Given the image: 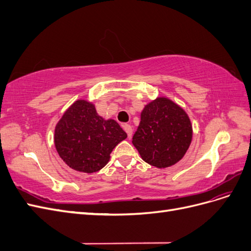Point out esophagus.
Masks as SVG:
<instances>
[{
	"mask_svg": "<svg viewBox=\"0 0 251 251\" xmlns=\"http://www.w3.org/2000/svg\"><path fill=\"white\" fill-rule=\"evenodd\" d=\"M124 130L126 132L128 138H131L132 135H133V128H132V126L130 125H124Z\"/></svg>",
	"mask_w": 251,
	"mask_h": 251,
	"instance_id": "34e87169",
	"label": "esophagus"
}]
</instances>
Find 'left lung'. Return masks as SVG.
<instances>
[{
    "label": "left lung",
    "mask_w": 251,
    "mask_h": 251,
    "mask_svg": "<svg viewBox=\"0 0 251 251\" xmlns=\"http://www.w3.org/2000/svg\"><path fill=\"white\" fill-rule=\"evenodd\" d=\"M192 138L186 112L170 98L157 97L142 110L132 142L147 163L165 169L183 158Z\"/></svg>",
    "instance_id": "left-lung-1"
}]
</instances>
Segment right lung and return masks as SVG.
Segmentation results:
<instances>
[{
	"label": "right lung",
	"mask_w": 251,
	"mask_h": 251,
	"mask_svg": "<svg viewBox=\"0 0 251 251\" xmlns=\"http://www.w3.org/2000/svg\"><path fill=\"white\" fill-rule=\"evenodd\" d=\"M126 133L113 119L102 118L85 100L73 102L56 124L54 144L59 157L71 169L87 174L101 170Z\"/></svg>",
	"instance_id": "add662e5"
}]
</instances>
